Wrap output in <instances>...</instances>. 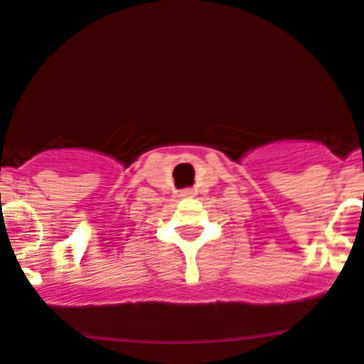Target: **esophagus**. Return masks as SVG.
<instances>
[{
	"label": "esophagus",
	"instance_id": "esophagus-1",
	"mask_svg": "<svg viewBox=\"0 0 364 364\" xmlns=\"http://www.w3.org/2000/svg\"><path fill=\"white\" fill-rule=\"evenodd\" d=\"M187 194H191V192H185V194H181V196H187Z\"/></svg>",
	"mask_w": 364,
	"mask_h": 364
}]
</instances>
